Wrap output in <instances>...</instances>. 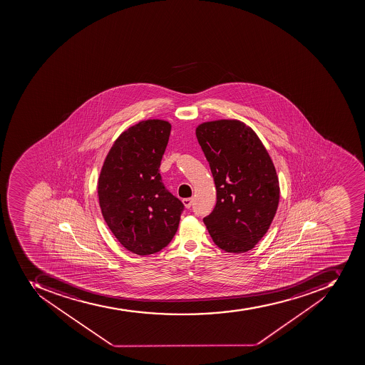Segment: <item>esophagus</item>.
Instances as JSON below:
<instances>
[{"mask_svg":"<svg viewBox=\"0 0 365 365\" xmlns=\"http://www.w3.org/2000/svg\"><path fill=\"white\" fill-rule=\"evenodd\" d=\"M182 203H184V205L187 209H190V207H192V198H184V200H182Z\"/></svg>","mask_w":365,"mask_h":365,"instance_id":"esophagus-1","label":"esophagus"}]
</instances>
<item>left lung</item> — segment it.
<instances>
[{"mask_svg": "<svg viewBox=\"0 0 365 365\" xmlns=\"http://www.w3.org/2000/svg\"><path fill=\"white\" fill-rule=\"evenodd\" d=\"M196 137L217 190V203L204 224L221 250L247 252L267 232L279 205L273 162L258 135L240 120L201 124Z\"/></svg>", "mask_w": 365, "mask_h": 365, "instance_id": "1", "label": "left lung"}]
</instances>
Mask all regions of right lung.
<instances>
[{"label":"right lung","instance_id":"obj_1","mask_svg":"<svg viewBox=\"0 0 365 365\" xmlns=\"http://www.w3.org/2000/svg\"><path fill=\"white\" fill-rule=\"evenodd\" d=\"M167 120H147L124 131L109 150L98 181L101 213L127 250L147 256L169 245L185 205L162 182Z\"/></svg>","mask_w":365,"mask_h":365}]
</instances>
